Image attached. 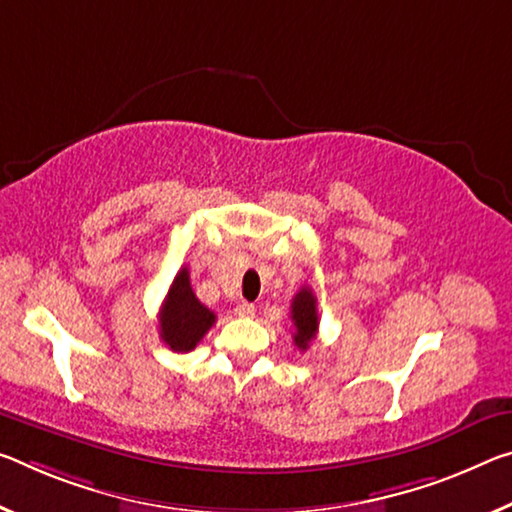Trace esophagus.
Returning a JSON list of instances; mask_svg holds the SVG:
<instances>
[{
  "label": "esophagus",
  "instance_id": "esophagus-1",
  "mask_svg": "<svg viewBox=\"0 0 512 512\" xmlns=\"http://www.w3.org/2000/svg\"><path fill=\"white\" fill-rule=\"evenodd\" d=\"M237 314L243 316V319H250V316H255V305L253 303H239Z\"/></svg>",
  "mask_w": 512,
  "mask_h": 512
}]
</instances>
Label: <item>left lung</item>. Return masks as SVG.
Instances as JSON below:
<instances>
[{
	"instance_id": "obj_1",
	"label": "left lung",
	"mask_w": 512,
	"mask_h": 512,
	"mask_svg": "<svg viewBox=\"0 0 512 512\" xmlns=\"http://www.w3.org/2000/svg\"><path fill=\"white\" fill-rule=\"evenodd\" d=\"M291 321H294V344L298 351H307L312 339L319 332V312H316V296L310 287H303L291 300Z\"/></svg>"
}]
</instances>
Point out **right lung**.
I'll list each match as a JSON object with an SVG mask.
<instances>
[{
	"label": "right lung",
	"mask_w": 512,
	"mask_h": 512,
	"mask_svg": "<svg viewBox=\"0 0 512 512\" xmlns=\"http://www.w3.org/2000/svg\"><path fill=\"white\" fill-rule=\"evenodd\" d=\"M216 323V314L200 303L191 289L189 269L175 275L173 285L159 312V335L170 351L189 353L200 344L207 330Z\"/></svg>",
	"instance_id": "obj_1"
}]
</instances>
